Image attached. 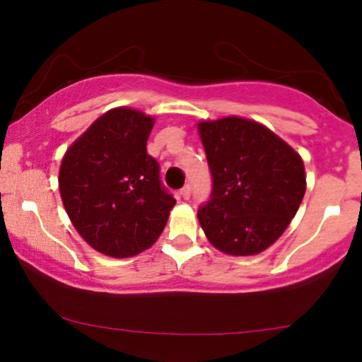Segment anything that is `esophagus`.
<instances>
[{"label": "esophagus", "instance_id": "1", "mask_svg": "<svg viewBox=\"0 0 362 362\" xmlns=\"http://www.w3.org/2000/svg\"><path fill=\"white\" fill-rule=\"evenodd\" d=\"M180 195L185 199V201L190 197V185H189V184H185L184 187H182V189H180Z\"/></svg>", "mask_w": 362, "mask_h": 362}]
</instances>
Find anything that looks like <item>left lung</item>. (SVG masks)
<instances>
[{"mask_svg":"<svg viewBox=\"0 0 362 362\" xmlns=\"http://www.w3.org/2000/svg\"><path fill=\"white\" fill-rule=\"evenodd\" d=\"M213 178L197 211L211 243L228 255H255L284 233L306 190L301 156L253 120L199 124Z\"/></svg>","mask_w":362,"mask_h":362,"instance_id":"8db88e82","label":"left lung"}]
</instances>
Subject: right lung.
<instances>
[{"label": "right lung", "mask_w": 362, "mask_h": 362, "mask_svg": "<svg viewBox=\"0 0 362 362\" xmlns=\"http://www.w3.org/2000/svg\"><path fill=\"white\" fill-rule=\"evenodd\" d=\"M155 120L132 109L98 117L62 158L66 213L88 245L105 255H138L156 242L175 197L161 184L146 143Z\"/></svg>", "instance_id": "add662e5"}]
</instances>
